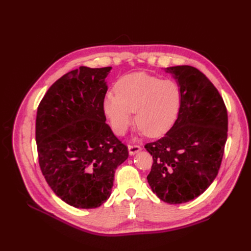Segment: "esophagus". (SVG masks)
I'll list each match as a JSON object with an SVG mask.
<instances>
[{"label":"esophagus","instance_id":"obj_1","mask_svg":"<svg viewBox=\"0 0 251 251\" xmlns=\"http://www.w3.org/2000/svg\"><path fill=\"white\" fill-rule=\"evenodd\" d=\"M128 149V154L131 156L135 155L136 153H138V151L141 150V148L139 146H136V144H130V146L127 147Z\"/></svg>","mask_w":251,"mask_h":251}]
</instances>
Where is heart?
Returning <instances> with one entry per match:
<instances>
[{"instance_id": "b5f03b06", "label": "heart", "mask_w": 251, "mask_h": 251, "mask_svg": "<svg viewBox=\"0 0 251 251\" xmlns=\"http://www.w3.org/2000/svg\"><path fill=\"white\" fill-rule=\"evenodd\" d=\"M116 93L108 92L102 107L113 131L124 135L135 124L149 137H159L177 120L182 104V90L173 79H163L144 72L125 75L116 83Z\"/></svg>"}]
</instances>
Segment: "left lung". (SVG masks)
I'll return each instance as SVG.
<instances>
[{"label":"left lung","instance_id":"1","mask_svg":"<svg viewBox=\"0 0 251 251\" xmlns=\"http://www.w3.org/2000/svg\"><path fill=\"white\" fill-rule=\"evenodd\" d=\"M182 90L177 120L162 138L146 144L153 156L148 182L160 200L191 201L217 177L227 140L228 117L211 81L192 66L166 68Z\"/></svg>","mask_w":251,"mask_h":251}]
</instances>
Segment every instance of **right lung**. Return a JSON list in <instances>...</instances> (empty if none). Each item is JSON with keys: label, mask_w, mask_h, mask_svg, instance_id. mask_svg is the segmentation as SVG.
Segmentation results:
<instances>
[{"label": "right lung", "mask_w": 251, "mask_h": 251, "mask_svg": "<svg viewBox=\"0 0 251 251\" xmlns=\"http://www.w3.org/2000/svg\"><path fill=\"white\" fill-rule=\"evenodd\" d=\"M112 67H79L48 89L37 108L35 140L42 173L64 202L96 208L109 199L114 174L128 157L105 124V78Z\"/></svg>", "instance_id": "right-lung-1"}]
</instances>
